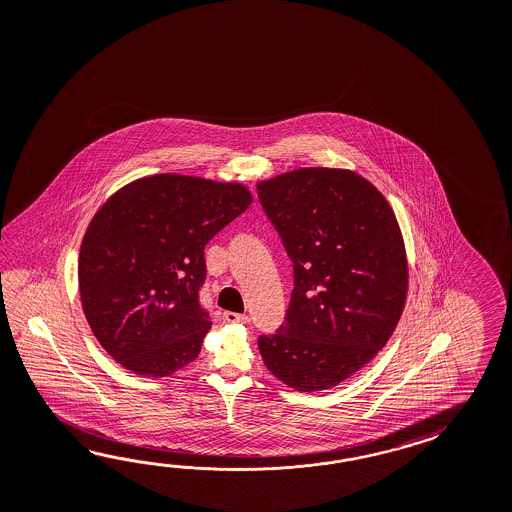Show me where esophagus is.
Instances as JSON below:
<instances>
[{
    "label": "esophagus",
    "instance_id": "1",
    "mask_svg": "<svg viewBox=\"0 0 512 512\" xmlns=\"http://www.w3.org/2000/svg\"><path fill=\"white\" fill-rule=\"evenodd\" d=\"M224 320L225 322H231V324H248V322H250V316H248V314H238V312L225 311Z\"/></svg>",
    "mask_w": 512,
    "mask_h": 512
}]
</instances>
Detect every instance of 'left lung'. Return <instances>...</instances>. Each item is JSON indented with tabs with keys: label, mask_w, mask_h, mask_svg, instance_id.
I'll return each instance as SVG.
<instances>
[{
	"label": "left lung",
	"mask_w": 512,
	"mask_h": 512,
	"mask_svg": "<svg viewBox=\"0 0 512 512\" xmlns=\"http://www.w3.org/2000/svg\"><path fill=\"white\" fill-rule=\"evenodd\" d=\"M294 266L285 324L262 361L290 388L337 387L388 342L407 298V255L385 196L351 170L300 168L257 185Z\"/></svg>",
	"instance_id": "1"
}]
</instances>
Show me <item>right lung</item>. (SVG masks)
<instances>
[{"instance_id":"1","label":"right lung","mask_w":512,"mask_h":512,"mask_svg":"<svg viewBox=\"0 0 512 512\" xmlns=\"http://www.w3.org/2000/svg\"><path fill=\"white\" fill-rule=\"evenodd\" d=\"M253 201L240 183L159 174L120 188L79 251V294L101 346L133 374L164 377L194 361L211 329L200 305L207 242Z\"/></svg>"}]
</instances>
